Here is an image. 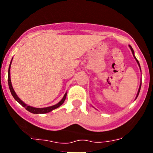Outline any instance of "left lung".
Returning a JSON list of instances; mask_svg holds the SVG:
<instances>
[{"label": "left lung", "instance_id": "1", "mask_svg": "<svg viewBox=\"0 0 153 153\" xmlns=\"http://www.w3.org/2000/svg\"><path fill=\"white\" fill-rule=\"evenodd\" d=\"M129 47H130V49H131V52H132V54H133V56H134V58H135V59H136L137 62V64L139 65V66H140V63H139L138 60H137V58H136V57H135V56H134V50H133V49L131 48V47L130 46V45H129ZM140 70H141V69H140ZM141 84H142V83H140V88H139V90H138V93H137V94L136 99H137V96H138V95H139V93H140V88H141Z\"/></svg>", "mask_w": 153, "mask_h": 153}]
</instances>
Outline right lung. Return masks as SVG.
Returning <instances> with one entry per match:
<instances>
[{"mask_svg":"<svg viewBox=\"0 0 153 153\" xmlns=\"http://www.w3.org/2000/svg\"><path fill=\"white\" fill-rule=\"evenodd\" d=\"M11 62H12V60H11ZM11 62H10V64H11ZM10 65H9V68H8V86H9L10 91V93H11V94H12V96H13V97L15 99L16 101H18V102L20 103V104L22 105V106H24L26 110L29 111V112H31V113H32V114H46V113H48V112L51 111L55 109V108H58L59 106H60L61 105H62V103H64L65 100V99H66L67 94H65L64 97L62 98V99L61 100V101H59L58 103H57V104L54 105V106H50V107H46V108H34V107H32V106H27V105H26V103H24V102H23L22 100H21L18 97V96H17L14 90H13V87H12L11 82H10Z\"/></svg>","mask_w":153,"mask_h":153,"instance_id":"right-lung-1","label":"right lung"}]
</instances>
